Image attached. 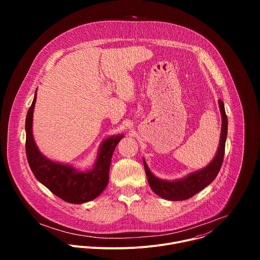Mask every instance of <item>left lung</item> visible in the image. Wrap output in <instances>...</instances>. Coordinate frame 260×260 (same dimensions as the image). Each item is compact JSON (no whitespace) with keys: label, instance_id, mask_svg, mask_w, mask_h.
Masks as SVG:
<instances>
[{"label":"left lung","instance_id":"1","mask_svg":"<svg viewBox=\"0 0 260 260\" xmlns=\"http://www.w3.org/2000/svg\"><path fill=\"white\" fill-rule=\"evenodd\" d=\"M218 104L222 117L220 142L215 157L207 167L200 171L188 174L184 178L173 181H167L155 177L150 172L149 168H148L145 159H143L148 183H149L153 192L156 193L158 197L169 201H184L190 199L191 197L200 192L202 189L207 187L218 175L222 162H223L225 141L228 137V117L225 114L224 104L221 100H218Z\"/></svg>","mask_w":260,"mask_h":260}]
</instances>
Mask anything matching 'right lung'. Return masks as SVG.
<instances>
[{
    "label": "right lung",
    "mask_w": 260,
    "mask_h": 260,
    "mask_svg": "<svg viewBox=\"0 0 260 260\" xmlns=\"http://www.w3.org/2000/svg\"><path fill=\"white\" fill-rule=\"evenodd\" d=\"M36 99L37 90L25 119V151L32 174L52 193L67 203L83 204L94 200L108 185L111 158L123 136H112L103 141L94 166L89 171L83 172L69 165L55 162L40 152L32 137Z\"/></svg>",
    "instance_id": "right-lung-1"
}]
</instances>
